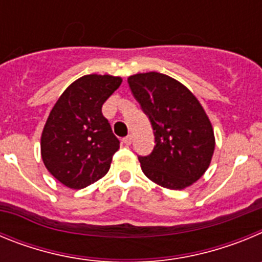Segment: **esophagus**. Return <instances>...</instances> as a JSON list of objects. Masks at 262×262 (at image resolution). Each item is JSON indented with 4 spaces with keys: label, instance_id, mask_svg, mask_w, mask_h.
<instances>
[{
    "label": "esophagus",
    "instance_id": "1",
    "mask_svg": "<svg viewBox=\"0 0 262 262\" xmlns=\"http://www.w3.org/2000/svg\"><path fill=\"white\" fill-rule=\"evenodd\" d=\"M133 140H134L133 135H128V136H126V138L123 139V143L126 145H129V144H131V143H133Z\"/></svg>",
    "mask_w": 262,
    "mask_h": 262
}]
</instances>
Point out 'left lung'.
<instances>
[{
	"instance_id": "8db88e82",
	"label": "left lung",
	"mask_w": 262,
	"mask_h": 262,
	"mask_svg": "<svg viewBox=\"0 0 262 262\" xmlns=\"http://www.w3.org/2000/svg\"><path fill=\"white\" fill-rule=\"evenodd\" d=\"M127 81L149 117L156 143L149 156L139 157L143 173L170 190L191 186L205 174L215 149L203 106L184 84L159 72L136 73Z\"/></svg>"
}]
</instances>
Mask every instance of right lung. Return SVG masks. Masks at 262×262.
I'll return each mask as SVG.
<instances>
[{"label":"right lung","instance_id":"right-lung-1","mask_svg":"<svg viewBox=\"0 0 262 262\" xmlns=\"http://www.w3.org/2000/svg\"><path fill=\"white\" fill-rule=\"evenodd\" d=\"M122 77L85 75L53 105L41 131L40 155L48 172L69 189H84L110 169L119 140L102 115V105Z\"/></svg>","mask_w":262,"mask_h":262}]
</instances>
